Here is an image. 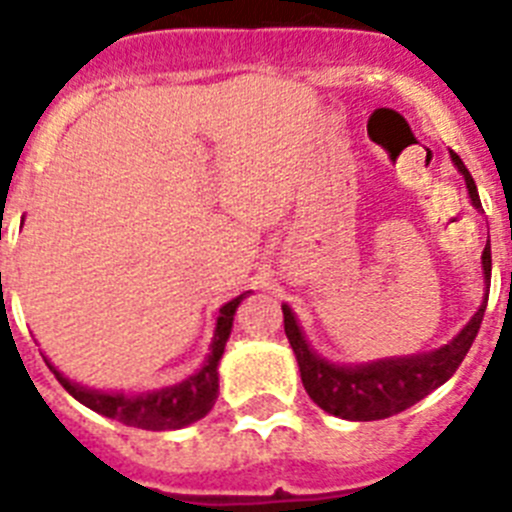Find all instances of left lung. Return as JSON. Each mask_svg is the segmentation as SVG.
I'll return each mask as SVG.
<instances>
[{
	"label": "left lung",
	"instance_id": "left-lung-1",
	"mask_svg": "<svg viewBox=\"0 0 512 512\" xmlns=\"http://www.w3.org/2000/svg\"><path fill=\"white\" fill-rule=\"evenodd\" d=\"M451 161L464 174L472 205L479 210L482 202H479L477 184H474L472 174H469L464 161L454 151H451ZM482 269H485L487 287H490V241H487L485 253H482ZM485 307L487 300L482 302L477 315L469 320L467 328L461 330L454 341L438 348V351L408 356V359L374 361V364L366 366H338L315 356L312 348L307 346L292 310L287 305H282V312L284 333H287L289 346H292V351L297 356L302 384H305L310 400L318 408H323L325 413L336 415V418L382 420L402 413V410H408L410 405H415L425 395H431L436 387H441L446 379L454 377V372L459 369L461 361H464L467 351L472 348L474 338H477L479 325H482V318H485Z\"/></svg>",
	"mask_w": 512,
	"mask_h": 512
}]
</instances>
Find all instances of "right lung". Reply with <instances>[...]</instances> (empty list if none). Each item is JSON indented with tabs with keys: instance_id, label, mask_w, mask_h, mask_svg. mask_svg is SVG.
Listing matches in <instances>:
<instances>
[{
	"instance_id": "add662e5",
	"label": "right lung",
	"mask_w": 512,
	"mask_h": 512,
	"mask_svg": "<svg viewBox=\"0 0 512 512\" xmlns=\"http://www.w3.org/2000/svg\"><path fill=\"white\" fill-rule=\"evenodd\" d=\"M241 300L243 295L220 307L215 338H212V351L200 372L194 374V377L184 379L182 384L151 392V395H122V392L110 395V392L87 390V387H79V384L69 382L48 361L45 364L56 374L58 382L63 384V390L69 392L71 397H76L81 405H87L89 410H94V413L104 415V418L120 420V423L133 425V428H143V431H176V428H184V425L194 423V420L205 418L212 410V405H215L217 364H220V356H223L225 343H228L230 328H233L235 307L241 305Z\"/></svg>"
}]
</instances>
